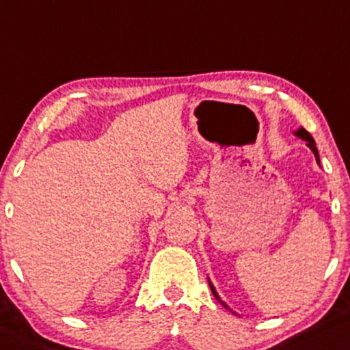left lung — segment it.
I'll list each match as a JSON object with an SVG mask.
<instances>
[{"label":"left lung","mask_w":350,"mask_h":350,"mask_svg":"<svg viewBox=\"0 0 350 350\" xmlns=\"http://www.w3.org/2000/svg\"><path fill=\"white\" fill-rule=\"evenodd\" d=\"M296 135H297V137H301V139H302V140H306V142H308V145H309V148H311V150L314 152V155H316V160H317V162H319V154H317V148H316V142H314V139H312V137H311V133H309L308 131H306V129H299V131H297V132H296ZM210 288H211V293H213V296H215V297H217V299H218L219 302H221V304H223V306H225V308H226V304H225V302H223L221 299H219V296H218V294H217V291H215V288H213V286H211V284H210Z\"/></svg>","instance_id":"left-lung-1"}]
</instances>
